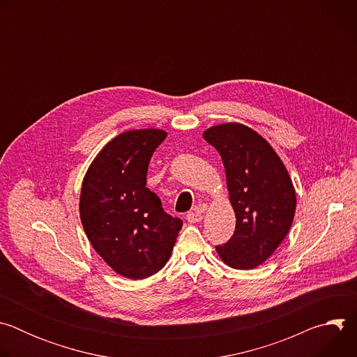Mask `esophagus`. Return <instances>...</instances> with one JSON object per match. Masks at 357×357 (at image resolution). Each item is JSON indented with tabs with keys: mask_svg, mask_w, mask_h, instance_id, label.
<instances>
[{
	"mask_svg": "<svg viewBox=\"0 0 357 357\" xmlns=\"http://www.w3.org/2000/svg\"><path fill=\"white\" fill-rule=\"evenodd\" d=\"M203 219V216L200 215V212H189L188 215H186V220L189 222V223H197V222H200Z\"/></svg>",
	"mask_w": 357,
	"mask_h": 357,
	"instance_id": "1",
	"label": "esophagus"
}]
</instances>
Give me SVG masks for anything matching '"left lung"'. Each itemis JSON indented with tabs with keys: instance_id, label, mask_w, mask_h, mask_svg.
<instances>
[{
	"instance_id": "8db88e82",
	"label": "left lung",
	"mask_w": 357,
	"mask_h": 357,
	"mask_svg": "<svg viewBox=\"0 0 357 357\" xmlns=\"http://www.w3.org/2000/svg\"><path fill=\"white\" fill-rule=\"evenodd\" d=\"M203 138L222 157L236 213L234 234L216 251L229 267L252 270L273 256L291 229L296 209L292 181L274 148L244 124L211 127Z\"/></svg>"
}]
</instances>
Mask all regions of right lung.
<instances>
[{
  "instance_id": "right-lung-1",
  "label": "right lung",
  "mask_w": 357,
  "mask_h": 357,
  "mask_svg": "<svg viewBox=\"0 0 357 357\" xmlns=\"http://www.w3.org/2000/svg\"><path fill=\"white\" fill-rule=\"evenodd\" d=\"M158 128L114 137L90 164L82 183L80 220L98 256L117 274L142 280L169 260L182 220L146 188L152 154L167 138Z\"/></svg>"
}]
</instances>
